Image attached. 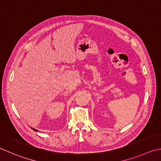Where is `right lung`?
I'll list each match as a JSON object with an SVG mask.
<instances>
[{
	"mask_svg": "<svg viewBox=\"0 0 161 161\" xmlns=\"http://www.w3.org/2000/svg\"><path fill=\"white\" fill-rule=\"evenodd\" d=\"M32 130H36V131H37V130H36V129H32Z\"/></svg>",
	"mask_w": 161,
	"mask_h": 161,
	"instance_id": "obj_1",
	"label": "right lung"
}]
</instances>
